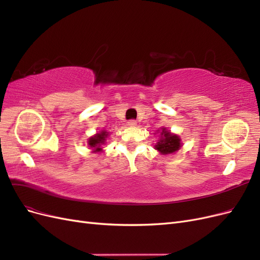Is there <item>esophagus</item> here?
Here are the masks:
<instances>
[{"instance_id": "34e87169", "label": "esophagus", "mask_w": 260, "mask_h": 260, "mask_svg": "<svg viewBox=\"0 0 260 260\" xmlns=\"http://www.w3.org/2000/svg\"><path fill=\"white\" fill-rule=\"evenodd\" d=\"M128 125H130V127H135V125H137V120H135V119L129 120Z\"/></svg>"}]
</instances>
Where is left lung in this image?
<instances>
[{"instance_id":"8db88e82","label":"left lung","mask_w":260,"mask_h":260,"mask_svg":"<svg viewBox=\"0 0 260 260\" xmlns=\"http://www.w3.org/2000/svg\"><path fill=\"white\" fill-rule=\"evenodd\" d=\"M157 151H159L161 154L167 155L175 153L180 147V139L176 135H172L166 129H162L161 138L155 145Z\"/></svg>"}]
</instances>
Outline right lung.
I'll list each match as a JSON object with an SVG mask.
<instances>
[{
	"label": "right lung",
	"instance_id": "right-lung-1",
	"mask_svg": "<svg viewBox=\"0 0 260 260\" xmlns=\"http://www.w3.org/2000/svg\"><path fill=\"white\" fill-rule=\"evenodd\" d=\"M107 136L108 133L106 131H102L89 139V145L94 149V152L101 151V146L105 143V139L107 138Z\"/></svg>",
	"mask_w": 260,
	"mask_h": 260
}]
</instances>
